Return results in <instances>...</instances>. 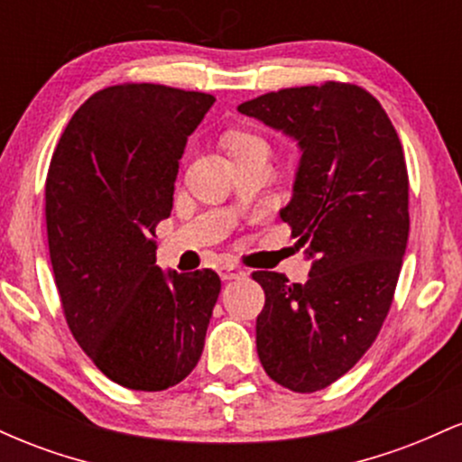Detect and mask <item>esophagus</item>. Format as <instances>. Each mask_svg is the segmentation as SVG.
<instances>
[{
	"label": "esophagus",
	"mask_w": 462,
	"mask_h": 462,
	"mask_svg": "<svg viewBox=\"0 0 462 462\" xmlns=\"http://www.w3.org/2000/svg\"><path fill=\"white\" fill-rule=\"evenodd\" d=\"M219 275L221 280H236V278H243L245 272H243L241 267H235V264H226V267L219 269Z\"/></svg>",
	"instance_id": "1"
}]
</instances>
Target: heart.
I'll list each match as a JSON object with an SVG mask.
<instances>
[{
	"instance_id": "heart-1",
	"label": "heart",
	"mask_w": 462,
	"mask_h": 462,
	"mask_svg": "<svg viewBox=\"0 0 462 462\" xmlns=\"http://www.w3.org/2000/svg\"><path fill=\"white\" fill-rule=\"evenodd\" d=\"M221 145H224L227 156L235 162L249 156H258V153L269 156V143L264 141L263 136L247 130H227L226 134L221 136Z\"/></svg>"
}]
</instances>
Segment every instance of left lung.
Segmentation results:
<instances>
[{
    "instance_id": "1",
    "label": "left lung",
    "mask_w": 462,
    "mask_h": 462,
    "mask_svg": "<svg viewBox=\"0 0 462 462\" xmlns=\"http://www.w3.org/2000/svg\"><path fill=\"white\" fill-rule=\"evenodd\" d=\"M238 113L301 147L293 199L280 217L312 263L306 284L254 272L264 309L256 349L273 383L315 393L337 383L378 337L408 243V171L400 136L363 87L282 88Z\"/></svg>"
}]
</instances>
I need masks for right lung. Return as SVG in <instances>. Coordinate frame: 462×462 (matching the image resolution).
Returning <instances> with one entry per match:
<instances>
[{"mask_svg":"<svg viewBox=\"0 0 462 462\" xmlns=\"http://www.w3.org/2000/svg\"><path fill=\"white\" fill-rule=\"evenodd\" d=\"M215 97L125 82L87 99L45 182L51 269L69 330L106 378L164 391L195 369L221 291L213 269L161 272L156 226L171 215L187 139Z\"/></svg>","mask_w":462,"mask_h":462,"instance_id":"1","label":"right lung"}]
</instances>
